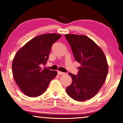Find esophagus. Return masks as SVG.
Instances as JSON below:
<instances>
[{"label":"esophagus","mask_w":123,"mask_h":123,"mask_svg":"<svg viewBox=\"0 0 123 123\" xmlns=\"http://www.w3.org/2000/svg\"><path fill=\"white\" fill-rule=\"evenodd\" d=\"M57 74H58V75H62V74H65V73H63V72H62L61 71H58L57 72Z\"/></svg>","instance_id":"esophagus-1"}]
</instances>
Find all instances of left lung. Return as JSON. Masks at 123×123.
Returning a JSON list of instances; mask_svg holds the SVG:
<instances>
[{
    "label": "left lung",
    "mask_w": 123,
    "mask_h": 123,
    "mask_svg": "<svg viewBox=\"0 0 123 123\" xmlns=\"http://www.w3.org/2000/svg\"><path fill=\"white\" fill-rule=\"evenodd\" d=\"M75 60L81 66L77 75L69 73L72 83L66 92L74 100L84 101L92 98L104 85L108 66L104 51L98 45L84 35L65 34Z\"/></svg>",
    "instance_id": "left-lung-1"
}]
</instances>
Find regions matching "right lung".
I'll return each instance as SVG.
<instances>
[{"label": "right lung", "mask_w": 123, "mask_h": 123, "mask_svg": "<svg viewBox=\"0 0 123 123\" xmlns=\"http://www.w3.org/2000/svg\"><path fill=\"white\" fill-rule=\"evenodd\" d=\"M61 35L49 33L33 38L19 49L12 63L13 78L22 92L27 96L35 97L43 94L50 81L57 74L40 65L46 64L51 46Z\"/></svg>", "instance_id": "1"}]
</instances>
